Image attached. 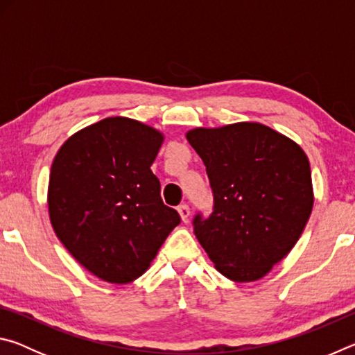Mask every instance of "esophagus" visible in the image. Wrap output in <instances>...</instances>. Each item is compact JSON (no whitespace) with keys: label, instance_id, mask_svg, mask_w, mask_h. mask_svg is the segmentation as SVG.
<instances>
[{"label":"esophagus","instance_id":"1","mask_svg":"<svg viewBox=\"0 0 355 355\" xmlns=\"http://www.w3.org/2000/svg\"><path fill=\"white\" fill-rule=\"evenodd\" d=\"M177 209H178L180 218H182V220H183V222H188V219H189V214H191V209H189V207L186 205V203H182V205H180Z\"/></svg>","mask_w":355,"mask_h":355}]
</instances>
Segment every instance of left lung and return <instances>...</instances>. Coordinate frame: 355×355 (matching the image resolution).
Wrapping results in <instances>:
<instances>
[{
    "mask_svg": "<svg viewBox=\"0 0 355 355\" xmlns=\"http://www.w3.org/2000/svg\"><path fill=\"white\" fill-rule=\"evenodd\" d=\"M207 167L214 207L192 224L218 271L254 282L290 254L313 208L307 155L290 137L258 122L186 133Z\"/></svg>",
    "mask_w": 355,
    "mask_h": 355,
    "instance_id": "8db88e82",
    "label": "left lung"
}]
</instances>
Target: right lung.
<instances>
[{
  "label": "right lung",
  "mask_w": 355,
  "mask_h": 355,
  "mask_svg": "<svg viewBox=\"0 0 355 355\" xmlns=\"http://www.w3.org/2000/svg\"><path fill=\"white\" fill-rule=\"evenodd\" d=\"M163 141L146 123L107 117L70 136L51 164L53 230L78 263L110 284L141 277L180 224L150 169Z\"/></svg>",
  "instance_id": "right-lung-1"
}]
</instances>
